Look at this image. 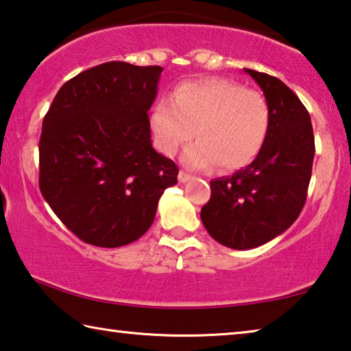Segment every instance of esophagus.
I'll use <instances>...</instances> for the list:
<instances>
[{
    "label": "esophagus",
    "mask_w": 351,
    "mask_h": 351,
    "mask_svg": "<svg viewBox=\"0 0 351 351\" xmlns=\"http://www.w3.org/2000/svg\"><path fill=\"white\" fill-rule=\"evenodd\" d=\"M190 178H192V176H190L189 173H186V171H180V175H178V180H180V182H187V181H190Z\"/></svg>",
    "instance_id": "34e87169"
}]
</instances>
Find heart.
<instances>
[{"mask_svg": "<svg viewBox=\"0 0 351 351\" xmlns=\"http://www.w3.org/2000/svg\"><path fill=\"white\" fill-rule=\"evenodd\" d=\"M150 123L159 150L167 156L192 139L195 130L198 141L182 156L187 167L204 170L218 164L223 170H237L263 148L271 110L258 91L232 80L206 79L181 83L173 100H159Z\"/></svg>", "mask_w": 351, "mask_h": 351, "instance_id": "1", "label": "heart"}]
</instances>
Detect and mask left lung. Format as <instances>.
Masks as SVG:
<instances>
[{
	"label": "left lung",
	"instance_id": "1",
	"mask_svg": "<svg viewBox=\"0 0 351 351\" xmlns=\"http://www.w3.org/2000/svg\"><path fill=\"white\" fill-rule=\"evenodd\" d=\"M245 71L269 105L268 138L247 167L210 181V199L201 209L212 239L239 251L276 239L300 215L316 150L310 112L300 99L277 77Z\"/></svg>",
	"mask_w": 351,
	"mask_h": 351
}]
</instances>
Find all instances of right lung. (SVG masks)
I'll return each instance as SVG.
<instances>
[{
    "mask_svg": "<svg viewBox=\"0 0 351 351\" xmlns=\"http://www.w3.org/2000/svg\"><path fill=\"white\" fill-rule=\"evenodd\" d=\"M161 66L108 62L58 90L41 128L40 192L88 245L119 247L150 228L178 165L152 145Z\"/></svg>",
    "mask_w": 351,
    "mask_h": 351,
    "instance_id": "right-lung-1",
    "label": "right lung"
}]
</instances>
